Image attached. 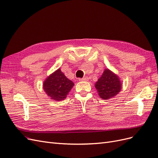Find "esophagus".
Returning a JSON list of instances; mask_svg holds the SVG:
<instances>
[{
  "label": "esophagus",
  "mask_w": 158,
  "mask_h": 158,
  "mask_svg": "<svg viewBox=\"0 0 158 158\" xmlns=\"http://www.w3.org/2000/svg\"><path fill=\"white\" fill-rule=\"evenodd\" d=\"M79 80L80 81H85V82H86V81L88 80V77H84L83 78H80Z\"/></svg>",
  "instance_id": "1"
}]
</instances>
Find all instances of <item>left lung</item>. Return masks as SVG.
Listing matches in <instances>:
<instances>
[{"mask_svg": "<svg viewBox=\"0 0 158 158\" xmlns=\"http://www.w3.org/2000/svg\"><path fill=\"white\" fill-rule=\"evenodd\" d=\"M99 96L105 100L113 98L121 90L122 84L118 76L111 70L106 69L95 84Z\"/></svg>", "mask_w": 158, "mask_h": 158, "instance_id": "8db88e82", "label": "left lung"}]
</instances>
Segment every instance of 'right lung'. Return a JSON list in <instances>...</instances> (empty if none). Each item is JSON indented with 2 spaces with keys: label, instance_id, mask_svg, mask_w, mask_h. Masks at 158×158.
I'll use <instances>...</instances> for the list:
<instances>
[{
  "label": "right lung",
  "instance_id": "obj_1",
  "mask_svg": "<svg viewBox=\"0 0 158 158\" xmlns=\"http://www.w3.org/2000/svg\"><path fill=\"white\" fill-rule=\"evenodd\" d=\"M74 85L73 81L66 78L59 69L45 80L43 88L50 99L59 102L66 98Z\"/></svg>",
  "mask_w": 158,
  "mask_h": 158
}]
</instances>
